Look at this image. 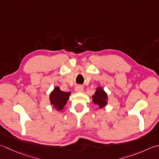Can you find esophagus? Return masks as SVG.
Listing matches in <instances>:
<instances>
[{
    "label": "esophagus",
    "mask_w": 159,
    "mask_h": 159,
    "mask_svg": "<svg viewBox=\"0 0 159 159\" xmlns=\"http://www.w3.org/2000/svg\"><path fill=\"white\" fill-rule=\"evenodd\" d=\"M83 87L80 85L78 86H76L75 88V90L77 93H80V92H82L83 91Z\"/></svg>",
    "instance_id": "obj_1"
}]
</instances>
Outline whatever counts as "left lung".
<instances>
[{"mask_svg":"<svg viewBox=\"0 0 159 159\" xmlns=\"http://www.w3.org/2000/svg\"><path fill=\"white\" fill-rule=\"evenodd\" d=\"M92 98L93 103L98 105L100 108L105 107L108 103V95L102 87L97 89L95 95H93Z\"/></svg>","mask_w":159,"mask_h":159,"instance_id":"8db88e82","label":"left lung"}]
</instances>
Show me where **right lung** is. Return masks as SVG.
<instances>
[{
    "label": "right lung",
    "instance_id": "add662e5",
    "mask_svg": "<svg viewBox=\"0 0 159 159\" xmlns=\"http://www.w3.org/2000/svg\"><path fill=\"white\" fill-rule=\"evenodd\" d=\"M70 93L61 91L59 87H56L51 93L49 99L51 104L56 108L57 111H61L66 104L69 99Z\"/></svg>",
    "mask_w": 159,
    "mask_h": 159
}]
</instances>
